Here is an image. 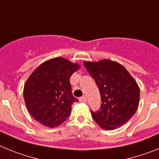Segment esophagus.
Returning a JSON list of instances; mask_svg holds the SVG:
<instances>
[{
  "label": "esophagus",
  "mask_w": 159,
  "mask_h": 159,
  "mask_svg": "<svg viewBox=\"0 0 159 159\" xmlns=\"http://www.w3.org/2000/svg\"><path fill=\"white\" fill-rule=\"evenodd\" d=\"M80 102H87V97L86 96H82L80 98Z\"/></svg>",
  "instance_id": "esophagus-1"
}]
</instances>
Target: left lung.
<instances>
[{"instance_id": "8db88e82", "label": "left lung", "mask_w": 159, "mask_h": 159, "mask_svg": "<svg viewBox=\"0 0 159 159\" xmlns=\"http://www.w3.org/2000/svg\"><path fill=\"white\" fill-rule=\"evenodd\" d=\"M93 77L101 95L100 108L91 113L93 119L105 130L120 127L134 116L139 102V88L123 66L111 60L84 62Z\"/></svg>"}]
</instances>
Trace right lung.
Listing matches in <instances>:
<instances>
[{"label":"right lung","mask_w":159,"mask_h":159,"mask_svg":"<svg viewBox=\"0 0 159 159\" xmlns=\"http://www.w3.org/2000/svg\"><path fill=\"white\" fill-rule=\"evenodd\" d=\"M80 65L62 57L40 64L29 76L24 88L28 110L36 121L49 127L61 124L71 114L78 99L71 93L70 77Z\"/></svg>","instance_id":"1"}]
</instances>
